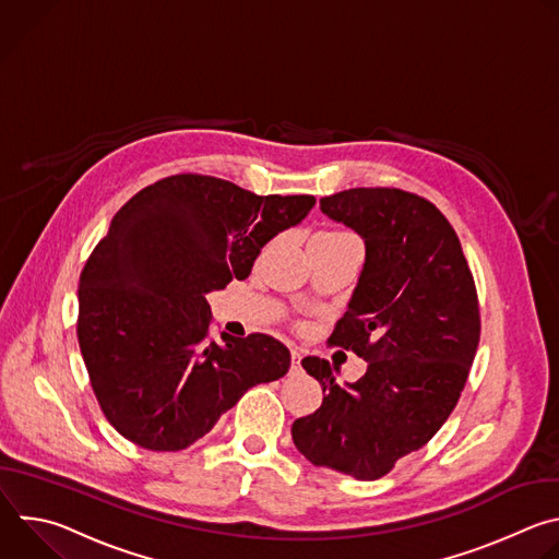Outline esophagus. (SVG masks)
<instances>
[{
    "instance_id": "34e87169",
    "label": "esophagus",
    "mask_w": 559,
    "mask_h": 559,
    "mask_svg": "<svg viewBox=\"0 0 559 559\" xmlns=\"http://www.w3.org/2000/svg\"><path fill=\"white\" fill-rule=\"evenodd\" d=\"M300 358H302L300 349H296V347H294V349H292V369H294V371L300 367Z\"/></svg>"
}]
</instances>
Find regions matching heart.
<instances>
[{"label": "heart", "mask_w": 559, "mask_h": 559, "mask_svg": "<svg viewBox=\"0 0 559 559\" xmlns=\"http://www.w3.org/2000/svg\"><path fill=\"white\" fill-rule=\"evenodd\" d=\"M316 236H332V238H338V236H352V234H347V231H343V229H325V231L316 234Z\"/></svg>", "instance_id": "b5f03b06"}]
</instances>
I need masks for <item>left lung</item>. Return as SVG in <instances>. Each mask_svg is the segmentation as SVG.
Returning a JSON list of instances; mask_svg holds the SVG:
<instances>
[{
  "label": "left lung",
  "instance_id": "1",
  "mask_svg": "<svg viewBox=\"0 0 559 559\" xmlns=\"http://www.w3.org/2000/svg\"><path fill=\"white\" fill-rule=\"evenodd\" d=\"M321 210L365 241L358 285L330 343L367 360V371L338 384L325 358H302L325 397L292 425V438L316 466L378 480L457 405L480 343L475 283L451 223L418 194L354 188L321 199Z\"/></svg>",
  "mask_w": 559,
  "mask_h": 559
}]
</instances>
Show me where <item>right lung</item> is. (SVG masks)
<instances>
[{
  "instance_id": "obj_1",
  "label": "right lung",
  "mask_w": 559,
  "mask_h": 559,
  "mask_svg": "<svg viewBox=\"0 0 559 559\" xmlns=\"http://www.w3.org/2000/svg\"><path fill=\"white\" fill-rule=\"evenodd\" d=\"M313 203L175 175L115 214L79 276L76 336L102 412L126 440L181 451L250 386L287 373L289 349L267 334L210 341L205 296L248 278L261 248Z\"/></svg>"
}]
</instances>
